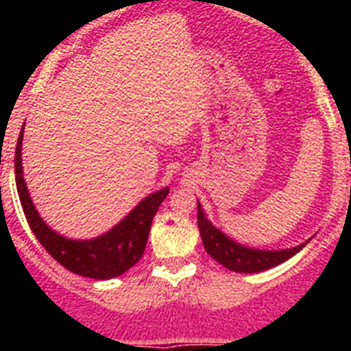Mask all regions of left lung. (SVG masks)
I'll return each mask as SVG.
<instances>
[{
	"instance_id": "left-lung-1",
	"label": "left lung",
	"mask_w": 351,
	"mask_h": 351,
	"mask_svg": "<svg viewBox=\"0 0 351 351\" xmlns=\"http://www.w3.org/2000/svg\"><path fill=\"white\" fill-rule=\"evenodd\" d=\"M197 218L200 237H202L204 247L209 253V256H213L216 262L221 263L223 267L228 269V271L243 272V274H253V272H262L276 267V265H280V263L287 262L288 258L297 255L311 241V239H308V241L300 243L299 246L287 247V250H258V247L237 243L230 235L219 230L218 226H214L198 200Z\"/></svg>"
}]
</instances>
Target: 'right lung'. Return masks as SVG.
Listing matches in <instances>:
<instances>
[{
	"mask_svg": "<svg viewBox=\"0 0 351 351\" xmlns=\"http://www.w3.org/2000/svg\"><path fill=\"white\" fill-rule=\"evenodd\" d=\"M24 126L15 147V184L26 219L49 255L68 271L91 280H112L125 274L144 255L149 230L158 207L169 195V186L142 198L110 230L93 239H68L43 221L27 191L23 173Z\"/></svg>",
	"mask_w": 351,
	"mask_h": 351,
	"instance_id": "right-lung-1",
	"label": "right lung"
}]
</instances>
